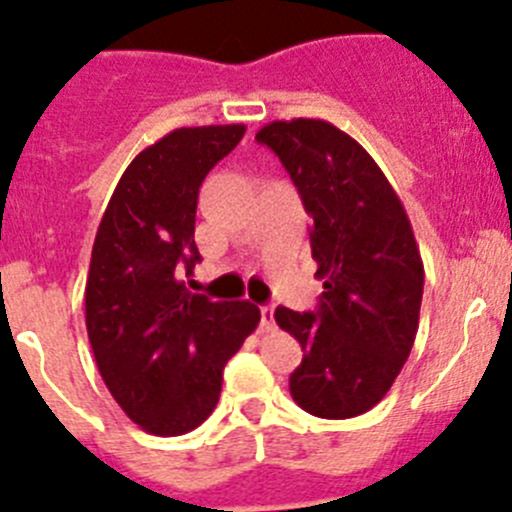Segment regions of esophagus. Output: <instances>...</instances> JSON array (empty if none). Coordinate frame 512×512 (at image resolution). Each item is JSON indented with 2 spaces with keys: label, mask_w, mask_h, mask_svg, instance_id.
I'll use <instances>...</instances> for the list:
<instances>
[{
  "label": "esophagus",
  "mask_w": 512,
  "mask_h": 512,
  "mask_svg": "<svg viewBox=\"0 0 512 512\" xmlns=\"http://www.w3.org/2000/svg\"><path fill=\"white\" fill-rule=\"evenodd\" d=\"M260 316H262V321H260L262 331H273L275 329V308L273 306H262Z\"/></svg>",
  "instance_id": "obj_1"
}]
</instances>
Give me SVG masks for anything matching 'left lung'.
<instances>
[{
    "instance_id": "left-lung-1",
    "label": "left lung",
    "mask_w": 512,
    "mask_h": 512,
    "mask_svg": "<svg viewBox=\"0 0 512 512\" xmlns=\"http://www.w3.org/2000/svg\"><path fill=\"white\" fill-rule=\"evenodd\" d=\"M255 140L301 193L324 280L316 311L275 308L303 349L290 395L311 416H362L385 398L416 342L423 262L408 214L365 147L331 122L278 119Z\"/></svg>"
}]
</instances>
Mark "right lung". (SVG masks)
<instances>
[{
    "label": "right lung",
    "instance_id": "right-lung-1",
    "mask_svg": "<svg viewBox=\"0 0 512 512\" xmlns=\"http://www.w3.org/2000/svg\"><path fill=\"white\" fill-rule=\"evenodd\" d=\"M245 130L209 124L160 137L127 165L96 229L86 331L109 393L147 434L201 426L219 403L224 365L260 324L255 303L209 301L183 280L201 262V183Z\"/></svg>",
    "mask_w": 512,
    "mask_h": 512
}]
</instances>
